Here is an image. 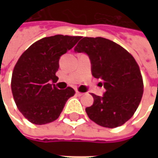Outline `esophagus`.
<instances>
[{"mask_svg": "<svg viewBox=\"0 0 158 158\" xmlns=\"http://www.w3.org/2000/svg\"><path fill=\"white\" fill-rule=\"evenodd\" d=\"M76 95L79 96H81L84 95V93H81V92H79V91H76Z\"/></svg>", "mask_w": 158, "mask_h": 158, "instance_id": "34e87169", "label": "esophagus"}]
</instances>
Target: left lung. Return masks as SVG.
Wrapping results in <instances>:
<instances>
[{
	"label": "left lung",
	"instance_id": "obj_1",
	"mask_svg": "<svg viewBox=\"0 0 158 158\" xmlns=\"http://www.w3.org/2000/svg\"><path fill=\"white\" fill-rule=\"evenodd\" d=\"M74 52L85 53L93 77L102 80V96L92 94V106L86 107L92 121L106 128L123 125L139 106L143 95L139 68L132 55L115 42L102 37H85Z\"/></svg>",
	"mask_w": 158,
	"mask_h": 158
}]
</instances>
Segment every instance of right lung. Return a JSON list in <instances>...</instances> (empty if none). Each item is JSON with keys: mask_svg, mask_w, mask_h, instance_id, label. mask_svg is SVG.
Instances as JSON below:
<instances>
[{"mask_svg": "<svg viewBox=\"0 0 158 158\" xmlns=\"http://www.w3.org/2000/svg\"><path fill=\"white\" fill-rule=\"evenodd\" d=\"M80 36L56 35L40 40L23 52L12 77V92L18 108L29 122L45 124L62 113L74 89L56 88L61 56L72 49Z\"/></svg>", "mask_w": 158, "mask_h": 158, "instance_id": "obj_1", "label": "right lung"}]
</instances>
